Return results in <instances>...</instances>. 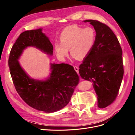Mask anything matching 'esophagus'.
I'll use <instances>...</instances> for the list:
<instances>
[{"mask_svg": "<svg viewBox=\"0 0 135 135\" xmlns=\"http://www.w3.org/2000/svg\"><path fill=\"white\" fill-rule=\"evenodd\" d=\"M74 70H75V71L76 73H78V71H79V68L77 67V66H74Z\"/></svg>", "mask_w": 135, "mask_h": 135, "instance_id": "1", "label": "esophagus"}]
</instances>
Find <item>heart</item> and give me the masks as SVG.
I'll return each mask as SVG.
<instances>
[{
  "label": "heart",
  "mask_w": 135,
  "mask_h": 135,
  "mask_svg": "<svg viewBox=\"0 0 135 135\" xmlns=\"http://www.w3.org/2000/svg\"><path fill=\"white\" fill-rule=\"evenodd\" d=\"M96 38L95 30L91 27L83 28L77 25H70L61 32V43L55 44V50L59 57L64 59L69 54L77 59H85L91 52Z\"/></svg>",
  "instance_id": "b5f03b06"
}]
</instances>
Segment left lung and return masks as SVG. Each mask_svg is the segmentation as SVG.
Here are the masks:
<instances>
[{
	"label": "left lung",
	"instance_id": "8db88e82",
	"mask_svg": "<svg viewBox=\"0 0 135 135\" xmlns=\"http://www.w3.org/2000/svg\"><path fill=\"white\" fill-rule=\"evenodd\" d=\"M96 32L95 44L79 66L81 78L93 83L98 107L105 108L115 100L123 79L122 50L109 26L96 20H87Z\"/></svg>",
	"mask_w": 135,
	"mask_h": 135
}]
</instances>
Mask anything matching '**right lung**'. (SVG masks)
<instances>
[{"instance_id":"obj_1","label":"right lung","mask_w":135,"mask_h":135,"mask_svg":"<svg viewBox=\"0 0 135 135\" xmlns=\"http://www.w3.org/2000/svg\"><path fill=\"white\" fill-rule=\"evenodd\" d=\"M28 47H35L52 56L54 47L42 28L27 30L20 34L12 47L8 65L18 95L31 108L51 113L61 110L70 101L79 76L73 66L66 64H51V73L45 80L31 78L18 61Z\"/></svg>"}]
</instances>
